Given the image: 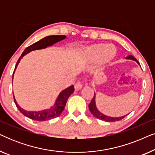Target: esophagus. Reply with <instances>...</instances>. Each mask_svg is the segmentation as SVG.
<instances>
[{
    "instance_id": "obj_1",
    "label": "esophagus",
    "mask_w": 155,
    "mask_h": 155,
    "mask_svg": "<svg viewBox=\"0 0 155 155\" xmlns=\"http://www.w3.org/2000/svg\"><path fill=\"white\" fill-rule=\"evenodd\" d=\"M82 87V85L81 82H80V81H78L77 82H76L75 84V90L78 91V90H81Z\"/></svg>"
}]
</instances>
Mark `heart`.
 Returning a JSON list of instances; mask_svg holds the SVG:
<instances>
[{
    "mask_svg": "<svg viewBox=\"0 0 155 155\" xmlns=\"http://www.w3.org/2000/svg\"><path fill=\"white\" fill-rule=\"evenodd\" d=\"M84 56L88 61L99 60V63H105L111 60L115 56L116 49L112 44H97L87 48L84 51Z\"/></svg>",
    "mask_w": 155,
    "mask_h": 155,
    "instance_id": "obj_1",
    "label": "heart"
}]
</instances>
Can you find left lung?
Here are the masks:
<instances>
[{"label": "left lung", "mask_w": 155, "mask_h": 155, "mask_svg": "<svg viewBox=\"0 0 155 155\" xmlns=\"http://www.w3.org/2000/svg\"><path fill=\"white\" fill-rule=\"evenodd\" d=\"M126 59H130V60H133L135 61V62L138 63L140 65V63L138 61H137L136 59H135L134 57L131 55H129L126 58ZM89 109H90V111L91 112V114H92L94 117H96L97 118H99V119L104 120V121H107V122H114V121H118V120H120L124 118L125 116H120V117H111V116H106L104 114L101 113L98 110L96 105V100H95V93H94V96L92 98V100L91 101V102L89 104Z\"/></svg>", "instance_id": "8db88e82"}]
</instances>
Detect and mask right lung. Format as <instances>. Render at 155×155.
Instances as JSON below:
<instances>
[{"label": "right lung", "mask_w": 155, "mask_h": 155, "mask_svg": "<svg viewBox=\"0 0 155 155\" xmlns=\"http://www.w3.org/2000/svg\"><path fill=\"white\" fill-rule=\"evenodd\" d=\"M66 37L65 35H52V36H48L41 39L39 41H38L36 43L31 44V46H28V47L25 48L24 52L22 53L20 58L18 59V62H17L15 65V68L13 74H12V79H13V75L15 73V71L18 67V65L20 63L21 59L23 58V56H25V55L29 54V52H31V51H35V50H39V49H43V48H46L48 46H51L54 45V44L59 42L62 40L65 39ZM74 86L71 85L65 89L63 91H61L60 94L57 97L55 104L53 106H51L49 109H46L44 110H41V111H26V110L23 109L22 108H21L20 106L18 104L17 101L15 99V96L13 94L14 97V101L15 103L16 107L19 109L21 113L23 115H25L27 117H28L31 119L38 120V121H44V120H48L53 119V118L58 117L61 115V114L62 113L63 110H64L65 106L66 104V102L68 101V99L69 98V97L73 94L74 92Z\"/></svg>", "instance_id": "obj_1"}]
</instances>
